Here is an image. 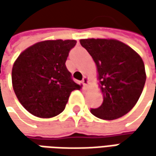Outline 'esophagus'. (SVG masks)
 <instances>
[{"mask_svg":"<svg viewBox=\"0 0 156 156\" xmlns=\"http://www.w3.org/2000/svg\"><path fill=\"white\" fill-rule=\"evenodd\" d=\"M87 83H88V79H87V77L84 76L83 79H82V84H83L84 86H87Z\"/></svg>","mask_w":156,"mask_h":156,"instance_id":"34e87169","label":"esophagus"}]
</instances>
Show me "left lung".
Segmentation results:
<instances>
[{"mask_svg": "<svg viewBox=\"0 0 156 156\" xmlns=\"http://www.w3.org/2000/svg\"><path fill=\"white\" fill-rule=\"evenodd\" d=\"M80 43L96 64L103 94L102 104L90 112L103 120L123 116L136 104L145 85L142 59L130 47L116 40L85 39Z\"/></svg>", "mask_w": 156, "mask_h": 156, "instance_id": "obj_1", "label": "left lung"}]
</instances>
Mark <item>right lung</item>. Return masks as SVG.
I'll list each match as a JSON object with an SVG mask.
<instances>
[{
	"instance_id": "add662e5",
	"label": "right lung",
	"mask_w": 156,
	"mask_h": 156,
	"mask_svg": "<svg viewBox=\"0 0 156 156\" xmlns=\"http://www.w3.org/2000/svg\"><path fill=\"white\" fill-rule=\"evenodd\" d=\"M75 40L41 41L23 51L12 69V83L21 105L41 118L58 115L69 95L81 86L72 79L66 67Z\"/></svg>"
}]
</instances>
